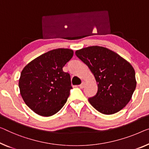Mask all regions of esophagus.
<instances>
[{
	"instance_id": "1",
	"label": "esophagus",
	"mask_w": 149,
	"mask_h": 149,
	"mask_svg": "<svg viewBox=\"0 0 149 149\" xmlns=\"http://www.w3.org/2000/svg\"><path fill=\"white\" fill-rule=\"evenodd\" d=\"M84 84H85V83H84V81H82V82H81V84H80V85L79 86V87L81 89L84 88Z\"/></svg>"
}]
</instances>
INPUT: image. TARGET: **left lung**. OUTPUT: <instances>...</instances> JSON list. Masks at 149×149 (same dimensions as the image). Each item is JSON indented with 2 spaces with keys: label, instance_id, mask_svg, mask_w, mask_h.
I'll return each mask as SVG.
<instances>
[{
  "label": "left lung",
  "instance_id": "obj_1",
  "mask_svg": "<svg viewBox=\"0 0 149 149\" xmlns=\"http://www.w3.org/2000/svg\"><path fill=\"white\" fill-rule=\"evenodd\" d=\"M94 74L97 92L89 97L91 105L102 114H113L125 107L136 86L135 72L130 63L106 47L91 46L75 52Z\"/></svg>",
  "mask_w": 149,
  "mask_h": 149
}]
</instances>
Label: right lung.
I'll use <instances>...</instances> for the list:
<instances>
[{
	"mask_svg": "<svg viewBox=\"0 0 149 149\" xmlns=\"http://www.w3.org/2000/svg\"><path fill=\"white\" fill-rule=\"evenodd\" d=\"M73 50L56 49L28 63L21 73L19 87L25 104L36 114L51 116L66 103L70 90V75L63 71L72 58Z\"/></svg>",
	"mask_w": 149,
	"mask_h": 149,
	"instance_id": "add662e5",
	"label": "right lung"
}]
</instances>
